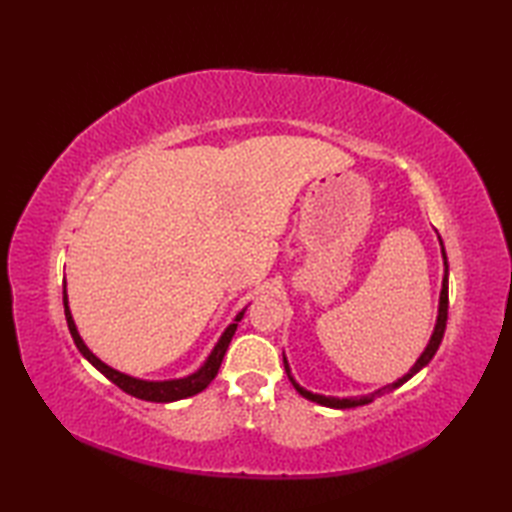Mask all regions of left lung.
<instances>
[{
    "label": "left lung",
    "mask_w": 512,
    "mask_h": 512,
    "mask_svg": "<svg viewBox=\"0 0 512 512\" xmlns=\"http://www.w3.org/2000/svg\"><path fill=\"white\" fill-rule=\"evenodd\" d=\"M440 246H442V239H440ZM442 259H444V277H442V290H440V308H438V321H436V328H433V334H431V339H429V345L424 347V352L420 354L418 361L413 363V367L409 369V372H407L405 376L398 378L396 383L385 385L383 389L374 391V394H369V396H354V398H334V396H321V394H312V391L303 389V387L297 383V380L292 378V374H290V365H288L286 356H284V367H286V374H288V378H290L292 387H295V389L299 391V394H301L303 398H308V400H312V402H317V405H323V407H332V409H352V407L369 405V402H372V400H376V398H380V396L389 394V391L398 389L400 385H405L411 376H416V374L420 372V369H422L424 365H429V361H431L433 356H436L438 347H440V343H442L444 330H447V314H449V262H447V253H444V246H442Z\"/></svg>",
    "instance_id": "left-lung-1"
}]
</instances>
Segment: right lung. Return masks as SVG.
Wrapping results in <instances>:
<instances>
[{
    "mask_svg": "<svg viewBox=\"0 0 512 512\" xmlns=\"http://www.w3.org/2000/svg\"><path fill=\"white\" fill-rule=\"evenodd\" d=\"M63 308H65V321H68L70 334H72V339H74V345L79 347V352L85 358H88V361L96 369H99L103 376L110 378L116 387H121L125 394L134 396V398H140V400H147V402L182 400V398H189V396L200 394L202 389L209 387L211 380L217 376V369H220V365H222V358H224V354L228 350V343H231L233 334L237 330V323L242 321V317H244V310L237 312V317L224 330V334L220 336V341L215 343L213 352L209 354V358H206L204 365L198 369V372H193V374L184 376V378H176V380H140V378H134V376H127L123 372H118V369H114L110 365H105L101 358H96L90 352V347L83 343L79 330H76L74 319H72V312H70V306H68V292H65V290H63Z\"/></svg>",
    "mask_w": 512,
    "mask_h": 512,
    "instance_id": "right-lung-1",
    "label": "right lung"
}]
</instances>
